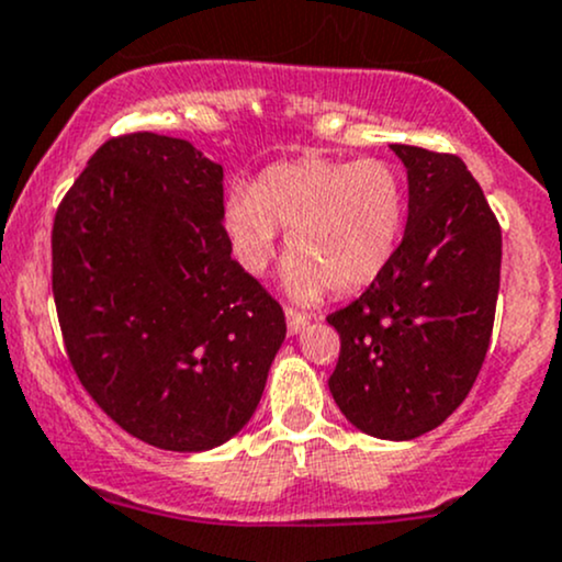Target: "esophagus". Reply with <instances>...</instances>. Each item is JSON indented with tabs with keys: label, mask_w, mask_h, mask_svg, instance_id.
I'll use <instances>...</instances> for the list:
<instances>
[{
	"label": "esophagus",
	"mask_w": 562,
	"mask_h": 562,
	"mask_svg": "<svg viewBox=\"0 0 562 562\" xmlns=\"http://www.w3.org/2000/svg\"><path fill=\"white\" fill-rule=\"evenodd\" d=\"M288 333L290 335H295V333H301L303 327H306V317H303L301 312H295V308H288Z\"/></svg>",
	"instance_id": "34e87169"
}]
</instances>
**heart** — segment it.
<instances>
[{
  "label": "heart",
  "mask_w": 562,
  "mask_h": 562,
  "mask_svg": "<svg viewBox=\"0 0 562 562\" xmlns=\"http://www.w3.org/2000/svg\"><path fill=\"white\" fill-rule=\"evenodd\" d=\"M404 222V173L383 158L277 164L224 209L237 259L250 272L272 259L277 229L290 232L288 288L301 301L325 288L357 293L378 280L396 256Z\"/></svg>",
  "instance_id": "heart-1"
}]
</instances>
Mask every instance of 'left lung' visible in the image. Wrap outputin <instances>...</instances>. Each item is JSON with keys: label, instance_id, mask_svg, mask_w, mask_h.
Listing matches in <instances>:
<instances>
[{"label": "left lung", "instance_id": "obj_1", "mask_svg": "<svg viewBox=\"0 0 562 562\" xmlns=\"http://www.w3.org/2000/svg\"><path fill=\"white\" fill-rule=\"evenodd\" d=\"M409 216L389 267L327 322L340 335L330 393L348 423L391 441L441 425L468 398L492 340L502 229L451 153L391 145Z\"/></svg>", "mask_w": 562, "mask_h": 562}]
</instances>
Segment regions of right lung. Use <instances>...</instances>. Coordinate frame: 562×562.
I'll use <instances>...</instances> for the list:
<instances>
[{
  "label": "right lung",
  "instance_id": "obj_1",
  "mask_svg": "<svg viewBox=\"0 0 562 562\" xmlns=\"http://www.w3.org/2000/svg\"><path fill=\"white\" fill-rule=\"evenodd\" d=\"M229 254L224 171L187 139H108L57 205L53 295L68 362L150 447L214 449L261 402L285 314Z\"/></svg>",
  "mask_w": 562,
  "mask_h": 562
}]
</instances>
